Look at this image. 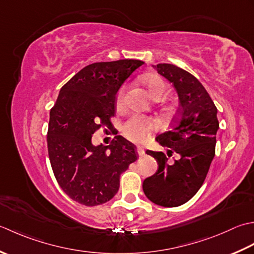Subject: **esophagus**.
I'll list each match as a JSON object with an SVG mask.
<instances>
[{
    "mask_svg": "<svg viewBox=\"0 0 254 254\" xmlns=\"http://www.w3.org/2000/svg\"><path fill=\"white\" fill-rule=\"evenodd\" d=\"M137 152H138V154L140 157H143L144 154H146V151H144V149H143V147H141V146H138L137 147Z\"/></svg>",
    "mask_w": 254,
    "mask_h": 254,
    "instance_id": "esophagus-1",
    "label": "esophagus"
}]
</instances>
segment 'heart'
Listing matches in <instances>:
<instances>
[{"mask_svg":"<svg viewBox=\"0 0 254 254\" xmlns=\"http://www.w3.org/2000/svg\"><path fill=\"white\" fill-rule=\"evenodd\" d=\"M147 87L149 90V93L151 94L154 100H157V98L160 100V98H162L165 95V93H167V85H165L162 80L157 79V77H152V79L147 80ZM125 94L126 89L123 87V89L118 92L116 97V102L118 105H122L124 101H125ZM158 127V124L154 121L148 120V118H144L138 115H133L124 124L123 132L129 140L134 142H142L149 137L150 133L157 130Z\"/></svg>","mask_w":254,"mask_h":254,"instance_id":"b5f03b06","label":"heart"}]
</instances>
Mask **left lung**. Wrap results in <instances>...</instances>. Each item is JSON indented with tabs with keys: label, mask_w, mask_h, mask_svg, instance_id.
Listing matches in <instances>:
<instances>
[{
	"label": "left lung",
	"mask_w": 254,
	"mask_h": 254,
	"mask_svg": "<svg viewBox=\"0 0 254 254\" xmlns=\"http://www.w3.org/2000/svg\"><path fill=\"white\" fill-rule=\"evenodd\" d=\"M156 68L172 82L180 98L178 117L170 130L159 134L156 140L167 148L168 156L178 153L180 159L169 165L166 154L147 150L159 169L143 181L142 189L152 203L178 207L192 198L204 183L215 157L219 122L213 100L193 74L170 64H159Z\"/></svg>",
	"instance_id": "left-lung-1"
}]
</instances>
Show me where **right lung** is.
<instances>
[{"instance_id":"right-lung-1","label":"right lung","mask_w":254,"mask_h":254,"mask_svg":"<svg viewBox=\"0 0 254 254\" xmlns=\"http://www.w3.org/2000/svg\"><path fill=\"white\" fill-rule=\"evenodd\" d=\"M142 64L124 59L86 65L61 87L50 110V164L62 190L76 203L96 206L112 199L121 174L138 158L136 147L124 137L95 147L92 134L103 125L113 127L116 93Z\"/></svg>"}]
</instances>
